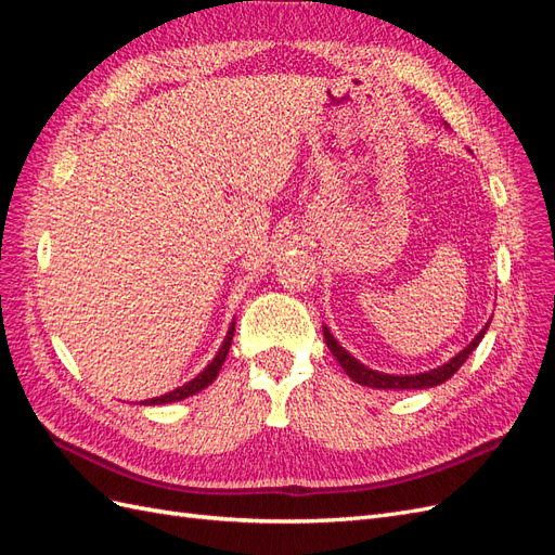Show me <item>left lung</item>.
<instances>
[{"mask_svg": "<svg viewBox=\"0 0 555 555\" xmlns=\"http://www.w3.org/2000/svg\"><path fill=\"white\" fill-rule=\"evenodd\" d=\"M486 328H489V324H486L477 338L469 343L463 351H459L456 357H453L449 363L435 367V371H428V373H422V375H384V373H377V371H371V367H365L363 363H359L354 357L349 354V351H345L338 343H335L333 335L328 333V328L324 326V338H326V345L331 349V354L340 361L343 371L354 379L357 384H363V386H371V389H430V386H438L442 382H447L453 373L459 371V367L465 363V359L473 354V351L477 349V345L481 343Z\"/></svg>", "mask_w": 555, "mask_h": 555, "instance_id": "1", "label": "left lung"}]
</instances>
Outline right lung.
I'll return each instance as SVG.
<instances>
[{
  "instance_id": "add662e5",
  "label": "right lung",
  "mask_w": 555,
  "mask_h": 555,
  "mask_svg": "<svg viewBox=\"0 0 555 555\" xmlns=\"http://www.w3.org/2000/svg\"><path fill=\"white\" fill-rule=\"evenodd\" d=\"M233 331H236V324H231V328H229V333H227V338H224V345H222V349L217 351V357L210 361V365L206 367L204 373L196 375L192 382H188V384L178 386V389H173V391H169V393H164V396H159V398H153V400H145L143 405H164V402H176V400H184V398H188V396H194V393H198L201 389H206V386H208V384H212V379H215L217 375H220V367H222V363H224V359H227V354H229V349H231Z\"/></svg>"
}]
</instances>
